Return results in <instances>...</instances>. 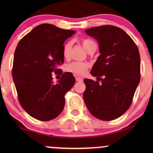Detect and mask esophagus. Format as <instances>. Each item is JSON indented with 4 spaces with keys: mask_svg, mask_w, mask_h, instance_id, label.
Instances as JSON below:
<instances>
[{
    "mask_svg": "<svg viewBox=\"0 0 153 153\" xmlns=\"http://www.w3.org/2000/svg\"><path fill=\"white\" fill-rule=\"evenodd\" d=\"M75 80H76V81H78V82L82 81V78H80V77H79V76L75 77Z\"/></svg>",
    "mask_w": 153,
    "mask_h": 153,
    "instance_id": "obj_1",
    "label": "esophagus"
}]
</instances>
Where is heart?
<instances>
[{"label": "heart", "mask_w": 153, "mask_h": 153, "mask_svg": "<svg viewBox=\"0 0 153 153\" xmlns=\"http://www.w3.org/2000/svg\"><path fill=\"white\" fill-rule=\"evenodd\" d=\"M80 42H81L84 49L88 52H90L91 51L94 50H96V42L91 39H81ZM72 46H73V44L71 42H67L63 45L62 54L65 59H68L71 57ZM88 68V64L85 62H73L67 65L65 67L66 71L70 72L75 75H80V76H82L86 73Z\"/></svg>", "instance_id": "heart-1"}]
</instances>
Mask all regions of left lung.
<instances>
[{
	"label": "left lung",
	"mask_w": 153,
	"mask_h": 153,
	"mask_svg": "<svg viewBox=\"0 0 153 153\" xmlns=\"http://www.w3.org/2000/svg\"><path fill=\"white\" fill-rule=\"evenodd\" d=\"M85 32L98 41L100 55L91 71L97 80L84 79V101L95 117L114 120L132 102L140 80V52L132 39L117 26H96Z\"/></svg>",
	"instance_id": "8db88e82"
}]
</instances>
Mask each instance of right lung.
Segmentation results:
<instances>
[{
	"instance_id": "1",
	"label": "right lung",
	"mask_w": 153,
	"mask_h": 153,
	"mask_svg": "<svg viewBox=\"0 0 153 153\" xmlns=\"http://www.w3.org/2000/svg\"><path fill=\"white\" fill-rule=\"evenodd\" d=\"M75 33L52 24H40L25 35L16 48L12 77L21 106L34 119L52 120L63 110L65 95L75 79L67 72L54 83L52 75L60 74L58 67L64 62L63 45Z\"/></svg>"
}]
</instances>
